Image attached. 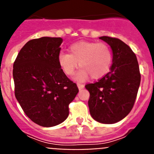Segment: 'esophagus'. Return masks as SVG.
I'll use <instances>...</instances> for the list:
<instances>
[{
	"instance_id": "esophagus-1",
	"label": "esophagus",
	"mask_w": 154,
	"mask_h": 154,
	"mask_svg": "<svg viewBox=\"0 0 154 154\" xmlns=\"http://www.w3.org/2000/svg\"><path fill=\"white\" fill-rule=\"evenodd\" d=\"M77 87H78L79 90H81V89L85 88V85H82V84H77Z\"/></svg>"
}]
</instances>
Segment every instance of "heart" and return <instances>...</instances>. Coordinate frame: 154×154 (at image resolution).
Instances as JSON below:
<instances>
[{"mask_svg":"<svg viewBox=\"0 0 154 154\" xmlns=\"http://www.w3.org/2000/svg\"><path fill=\"white\" fill-rule=\"evenodd\" d=\"M69 53L61 52L58 55L59 65L67 76L73 75L79 66L75 77L79 82L87 81L90 76L97 80L105 77L112 64V53L110 47L104 42H81L70 45Z\"/></svg>","mask_w":154,"mask_h":154,"instance_id":"obj_1","label":"heart"}]
</instances>
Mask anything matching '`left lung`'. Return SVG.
<instances>
[{"instance_id": "obj_1", "label": "left lung", "mask_w": 154, "mask_h": 154, "mask_svg": "<svg viewBox=\"0 0 154 154\" xmlns=\"http://www.w3.org/2000/svg\"><path fill=\"white\" fill-rule=\"evenodd\" d=\"M99 38L110 45L113 60L110 72L85 86L90 93L88 106L94 119L113 124L123 119L133 109L141 76L136 55L129 45L116 38Z\"/></svg>"}]
</instances>
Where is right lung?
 <instances>
[{
  "label": "right lung",
  "mask_w": 154,
  "mask_h": 154,
  "mask_svg": "<svg viewBox=\"0 0 154 154\" xmlns=\"http://www.w3.org/2000/svg\"><path fill=\"white\" fill-rule=\"evenodd\" d=\"M62 38L32 39L21 48L13 66L14 94L35 123L52 127L69 116V104L79 90L58 63Z\"/></svg>",
  "instance_id": "add662e5"
}]
</instances>
